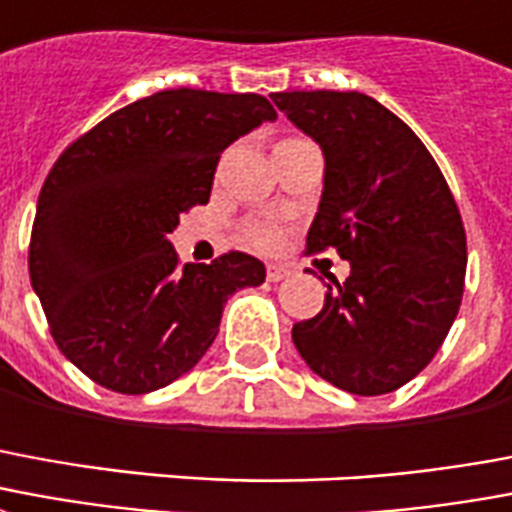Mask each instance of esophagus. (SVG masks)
<instances>
[{
    "label": "esophagus",
    "mask_w": 512,
    "mask_h": 512,
    "mask_svg": "<svg viewBox=\"0 0 512 512\" xmlns=\"http://www.w3.org/2000/svg\"><path fill=\"white\" fill-rule=\"evenodd\" d=\"M290 274H293L290 266H268V282H282Z\"/></svg>",
    "instance_id": "1"
}]
</instances>
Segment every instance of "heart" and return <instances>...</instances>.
Listing matches in <instances>:
<instances>
[{
    "instance_id": "heart-1",
    "label": "heart",
    "mask_w": 512,
    "mask_h": 512,
    "mask_svg": "<svg viewBox=\"0 0 512 512\" xmlns=\"http://www.w3.org/2000/svg\"><path fill=\"white\" fill-rule=\"evenodd\" d=\"M282 238H285V233L274 222H255V225L246 227V241L257 249H266V252L282 244Z\"/></svg>"
}]
</instances>
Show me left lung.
<instances>
[{
    "instance_id": "left-lung-1",
    "label": "left lung",
    "mask_w": 512,
    "mask_h": 512,
    "mask_svg": "<svg viewBox=\"0 0 512 512\" xmlns=\"http://www.w3.org/2000/svg\"><path fill=\"white\" fill-rule=\"evenodd\" d=\"M274 102L323 149V195L309 252L350 263L312 320L293 325L314 374L380 396L423 372L456 320L467 236L448 181L415 132L361 92H276Z\"/></svg>"
}]
</instances>
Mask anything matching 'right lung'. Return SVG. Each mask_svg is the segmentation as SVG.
I'll return each instance as SVG.
<instances>
[{
    "instance_id": "add662e5",
    "label": "right lung",
    "mask_w": 512,
    "mask_h": 512,
    "mask_svg": "<svg viewBox=\"0 0 512 512\" xmlns=\"http://www.w3.org/2000/svg\"><path fill=\"white\" fill-rule=\"evenodd\" d=\"M260 94L168 89L111 113L48 173L29 244V279L54 342L116 393H151L187 374L217 339L227 298L266 266L227 252L179 266L170 233L208 203L219 154L274 121Z\"/></svg>"
}]
</instances>
